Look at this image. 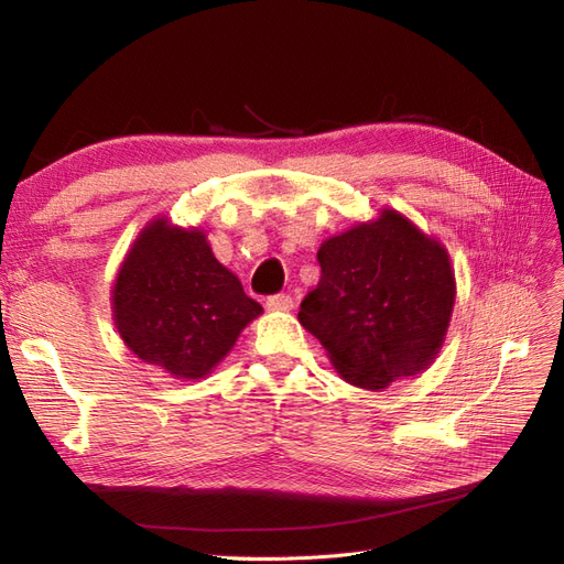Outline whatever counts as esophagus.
I'll return each mask as SVG.
<instances>
[{
	"instance_id": "obj_1",
	"label": "esophagus",
	"mask_w": 564,
	"mask_h": 564,
	"mask_svg": "<svg viewBox=\"0 0 564 564\" xmlns=\"http://www.w3.org/2000/svg\"><path fill=\"white\" fill-rule=\"evenodd\" d=\"M265 305H268V311H272V313H292L294 311V299L289 294H278V296H270L265 301Z\"/></svg>"
}]
</instances>
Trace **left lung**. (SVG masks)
Segmentation results:
<instances>
[{
	"mask_svg": "<svg viewBox=\"0 0 564 564\" xmlns=\"http://www.w3.org/2000/svg\"><path fill=\"white\" fill-rule=\"evenodd\" d=\"M299 322L350 386L383 390L429 369L456 301L447 247L392 207L319 245Z\"/></svg>",
	"mask_w": 564,
	"mask_h": 564,
	"instance_id": "obj_1",
	"label": "left lung"
}]
</instances>
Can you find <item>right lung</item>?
Instances as JSON below:
<instances>
[{
    "mask_svg": "<svg viewBox=\"0 0 564 564\" xmlns=\"http://www.w3.org/2000/svg\"><path fill=\"white\" fill-rule=\"evenodd\" d=\"M112 322L141 362L197 381L226 360L263 313L224 263L207 232L155 216L135 235L110 292Z\"/></svg>",
    "mask_w": 564,
    "mask_h": 564,
    "instance_id": "obj_1",
    "label": "right lung"
}]
</instances>
